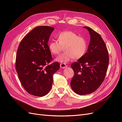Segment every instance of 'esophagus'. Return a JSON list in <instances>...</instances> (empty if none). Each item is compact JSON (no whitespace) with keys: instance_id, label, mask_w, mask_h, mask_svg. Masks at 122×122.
<instances>
[{"instance_id":"1","label":"esophagus","mask_w":122,"mask_h":122,"mask_svg":"<svg viewBox=\"0 0 122 122\" xmlns=\"http://www.w3.org/2000/svg\"><path fill=\"white\" fill-rule=\"evenodd\" d=\"M60 67H61V68H62V69H65V68H67V66L66 65V64H65V63H61V64H60Z\"/></svg>"}]
</instances>
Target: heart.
<instances>
[{"instance_id":"obj_1","label":"heart","mask_w":122,"mask_h":122,"mask_svg":"<svg viewBox=\"0 0 122 122\" xmlns=\"http://www.w3.org/2000/svg\"><path fill=\"white\" fill-rule=\"evenodd\" d=\"M57 41H51L49 49L53 55H57L64 47L65 52L55 59V61L66 63L73 58L79 60L86 54L87 49L86 40L72 31H63L57 36Z\"/></svg>"}]
</instances>
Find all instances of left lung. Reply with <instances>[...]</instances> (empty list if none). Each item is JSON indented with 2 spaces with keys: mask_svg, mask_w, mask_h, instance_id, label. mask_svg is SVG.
<instances>
[{
  "mask_svg": "<svg viewBox=\"0 0 122 122\" xmlns=\"http://www.w3.org/2000/svg\"><path fill=\"white\" fill-rule=\"evenodd\" d=\"M84 28L91 36L87 51L71 65L74 75L70 84L79 95L90 94L98 89L105 79L109 64L108 50L101 36L90 27Z\"/></svg>",
  "mask_w": 122,
  "mask_h": 122,
  "instance_id": "left-lung-1",
  "label": "left lung"
}]
</instances>
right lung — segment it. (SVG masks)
I'll return each instance as SVG.
<instances>
[{
	"mask_svg": "<svg viewBox=\"0 0 122 122\" xmlns=\"http://www.w3.org/2000/svg\"><path fill=\"white\" fill-rule=\"evenodd\" d=\"M54 28L36 27L21 41L17 52L16 70L23 88L29 94L42 97L49 93L53 75L60 68L52 57L48 42Z\"/></svg>",
	"mask_w": 122,
	"mask_h": 122,
	"instance_id": "obj_1",
	"label": "right lung"
}]
</instances>
